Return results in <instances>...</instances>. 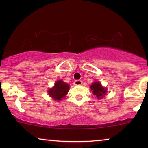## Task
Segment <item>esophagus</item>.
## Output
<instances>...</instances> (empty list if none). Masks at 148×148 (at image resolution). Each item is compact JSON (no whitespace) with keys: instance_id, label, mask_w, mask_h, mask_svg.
<instances>
[{"instance_id":"34e87169","label":"esophagus","mask_w":148,"mask_h":148,"mask_svg":"<svg viewBox=\"0 0 148 148\" xmlns=\"http://www.w3.org/2000/svg\"><path fill=\"white\" fill-rule=\"evenodd\" d=\"M74 85H75V86H81V85H82V81L75 80L74 82Z\"/></svg>"}]
</instances>
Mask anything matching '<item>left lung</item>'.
<instances>
[{
  "instance_id": "8db88e82",
  "label": "left lung",
  "mask_w": 148,
  "mask_h": 148,
  "mask_svg": "<svg viewBox=\"0 0 148 148\" xmlns=\"http://www.w3.org/2000/svg\"><path fill=\"white\" fill-rule=\"evenodd\" d=\"M91 90H92L93 94L98 97V99L102 98L103 96L106 94V90L103 88L100 83L94 82L90 86Z\"/></svg>"
}]
</instances>
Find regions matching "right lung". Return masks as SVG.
Masks as SVG:
<instances>
[{
  "label": "right lung",
  "mask_w": 148,
  "mask_h": 148,
  "mask_svg": "<svg viewBox=\"0 0 148 148\" xmlns=\"http://www.w3.org/2000/svg\"><path fill=\"white\" fill-rule=\"evenodd\" d=\"M69 90V84L64 83L63 81L59 80L56 82L54 86L50 90H48L49 96L56 100H61L62 98H64Z\"/></svg>",
  "instance_id": "right-lung-1"
}]
</instances>
